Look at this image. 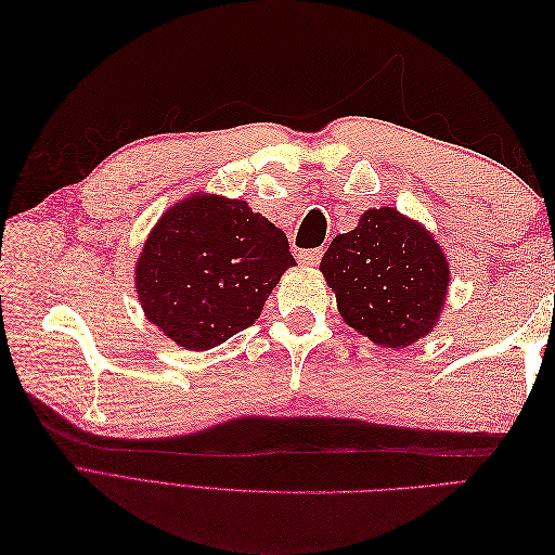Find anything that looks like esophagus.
<instances>
[{"mask_svg": "<svg viewBox=\"0 0 555 555\" xmlns=\"http://www.w3.org/2000/svg\"><path fill=\"white\" fill-rule=\"evenodd\" d=\"M319 259H322V249H300L298 251V261L306 266H317Z\"/></svg>", "mask_w": 555, "mask_h": 555, "instance_id": "esophagus-1", "label": "esophagus"}]
</instances>
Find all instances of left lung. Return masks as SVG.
<instances>
[{
  "mask_svg": "<svg viewBox=\"0 0 555 555\" xmlns=\"http://www.w3.org/2000/svg\"><path fill=\"white\" fill-rule=\"evenodd\" d=\"M319 271L347 326L393 349L430 333L449 287L440 245L396 208L365 210L357 229L331 241Z\"/></svg>",
  "mask_w": 555,
  "mask_h": 555,
  "instance_id": "1",
  "label": "left lung"
}]
</instances>
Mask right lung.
I'll list each match as a JSON object with an SVG mask.
<instances>
[{
  "mask_svg": "<svg viewBox=\"0 0 555 555\" xmlns=\"http://www.w3.org/2000/svg\"><path fill=\"white\" fill-rule=\"evenodd\" d=\"M289 241L241 198L194 194L162 215L137 263L145 317L194 351L255 324L282 273Z\"/></svg>",
  "mask_w": 555,
  "mask_h": 555,
  "instance_id": "add662e5",
  "label": "right lung"
}]
</instances>
